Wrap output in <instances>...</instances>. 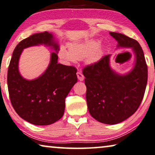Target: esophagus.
Here are the masks:
<instances>
[{
	"label": "esophagus",
	"instance_id": "34e87169",
	"mask_svg": "<svg viewBox=\"0 0 155 155\" xmlns=\"http://www.w3.org/2000/svg\"><path fill=\"white\" fill-rule=\"evenodd\" d=\"M77 76H78V80H80V81H83V80H84V75H82V73L81 72H79V71H78V72H77Z\"/></svg>",
	"mask_w": 155,
	"mask_h": 155
}]
</instances>
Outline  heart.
Instances as JSON below:
<instances>
[{
  "mask_svg": "<svg viewBox=\"0 0 155 155\" xmlns=\"http://www.w3.org/2000/svg\"><path fill=\"white\" fill-rule=\"evenodd\" d=\"M98 45L99 42L94 40L73 42L68 45L69 51L64 47L60 48L59 56L61 59L73 62L86 59L88 64H92L99 59L101 56V50L98 49Z\"/></svg>",
  "mask_w": 155,
  "mask_h": 155,
  "instance_id": "heart-1",
  "label": "heart"
}]
</instances>
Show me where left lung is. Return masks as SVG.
I'll return each mask as SVG.
<instances>
[{"label": "left lung", "mask_w": 155, "mask_h": 155, "mask_svg": "<svg viewBox=\"0 0 155 155\" xmlns=\"http://www.w3.org/2000/svg\"><path fill=\"white\" fill-rule=\"evenodd\" d=\"M110 34L118 42V47L134 48L136 61L133 70L126 75L116 74L109 66L107 54L85 66L82 73L90 115L101 123L115 124L127 120L140 106L146 89L147 66L137 40L122 33Z\"/></svg>", "instance_id": "1"}]
</instances>
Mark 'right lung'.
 Segmentation results:
<instances>
[{"label":"right lung","instance_id":"1","mask_svg":"<svg viewBox=\"0 0 155 155\" xmlns=\"http://www.w3.org/2000/svg\"><path fill=\"white\" fill-rule=\"evenodd\" d=\"M39 44L59 47L47 31L34 33L22 40L15 48L8 71V87L11 104L24 120L35 125H49L62 117L65 99L78 81L73 66L58 64L57 53H51V62L44 74L33 80L24 79L18 71V62L23 49Z\"/></svg>","mask_w":155,"mask_h":155}]
</instances>
